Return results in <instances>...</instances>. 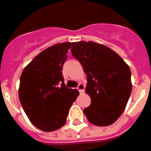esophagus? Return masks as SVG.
Returning <instances> with one entry per match:
<instances>
[{
    "mask_svg": "<svg viewBox=\"0 0 151 151\" xmlns=\"http://www.w3.org/2000/svg\"><path fill=\"white\" fill-rule=\"evenodd\" d=\"M78 90L79 91L80 93H82L83 91V90H84V85L82 84V83H79L78 86Z\"/></svg>",
    "mask_w": 151,
    "mask_h": 151,
    "instance_id": "obj_1",
    "label": "esophagus"
}]
</instances>
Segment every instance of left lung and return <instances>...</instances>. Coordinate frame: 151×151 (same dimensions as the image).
<instances>
[{
  "label": "left lung",
  "mask_w": 151,
  "mask_h": 151,
  "mask_svg": "<svg viewBox=\"0 0 151 151\" xmlns=\"http://www.w3.org/2000/svg\"><path fill=\"white\" fill-rule=\"evenodd\" d=\"M70 51L87 74L86 93L91 104L83 114L94 125L112 124L124 112L131 93L129 66L114 50L93 41L72 43Z\"/></svg>",
  "instance_id": "8db88e82"
}]
</instances>
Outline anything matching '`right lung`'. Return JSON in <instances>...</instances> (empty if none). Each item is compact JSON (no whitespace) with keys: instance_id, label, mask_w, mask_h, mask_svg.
<instances>
[{"instance_id":"right-lung-1","label":"right lung","mask_w":151,"mask_h":151,"mask_svg":"<svg viewBox=\"0 0 151 151\" xmlns=\"http://www.w3.org/2000/svg\"><path fill=\"white\" fill-rule=\"evenodd\" d=\"M71 43L47 48L24 69L18 94L30 121L40 130L50 132L64 126L69 110L79 92L66 87L62 69Z\"/></svg>"}]
</instances>
